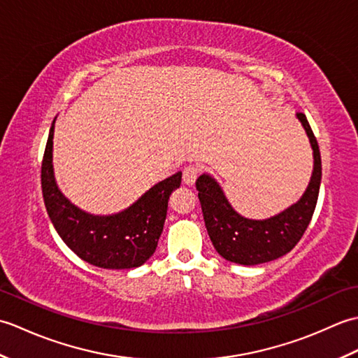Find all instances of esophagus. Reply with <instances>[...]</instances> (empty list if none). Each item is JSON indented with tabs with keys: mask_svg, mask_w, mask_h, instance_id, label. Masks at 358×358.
Instances as JSON below:
<instances>
[{
	"mask_svg": "<svg viewBox=\"0 0 358 358\" xmlns=\"http://www.w3.org/2000/svg\"><path fill=\"white\" fill-rule=\"evenodd\" d=\"M196 177H199V167L194 164H189L185 167L183 171V183L186 186H192L195 183Z\"/></svg>",
	"mask_w": 358,
	"mask_h": 358,
	"instance_id": "1",
	"label": "esophagus"
}]
</instances>
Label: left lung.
I'll use <instances>...</instances> for the list:
<instances>
[{
  "instance_id": "left-lung-1",
  "label": "left lung",
  "mask_w": 358,
  "mask_h": 358,
  "mask_svg": "<svg viewBox=\"0 0 358 358\" xmlns=\"http://www.w3.org/2000/svg\"><path fill=\"white\" fill-rule=\"evenodd\" d=\"M296 118L305 127L313 148L314 171L305 194L291 208L268 220H249L234 210L215 178L203 173L196 180L195 186L210 241L227 262L245 266L272 262L291 252L308 229L320 192L322 157L306 115L296 112Z\"/></svg>"
}]
</instances>
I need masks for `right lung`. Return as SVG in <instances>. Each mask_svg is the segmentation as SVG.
Segmentation results:
<instances>
[{"instance_id": "right-lung-1", "label": "right lung", "mask_w": 358, "mask_h": 358, "mask_svg": "<svg viewBox=\"0 0 358 358\" xmlns=\"http://www.w3.org/2000/svg\"><path fill=\"white\" fill-rule=\"evenodd\" d=\"M50 126L41 164L43 199L59 237L81 260L103 269H132L155 252L163 232L169 196L181 185V172L159 181L132 206L113 215H92L75 206L59 191L53 175Z\"/></svg>"}]
</instances>
